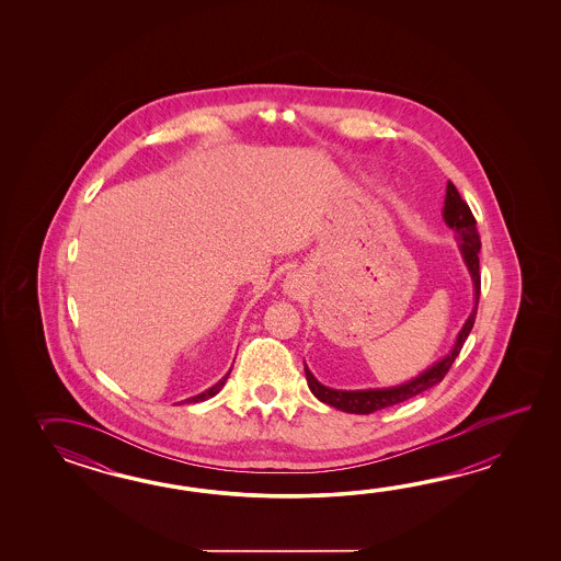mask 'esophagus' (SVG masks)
<instances>
[{"label":"esophagus","mask_w":561,"mask_h":561,"mask_svg":"<svg viewBox=\"0 0 561 561\" xmlns=\"http://www.w3.org/2000/svg\"><path fill=\"white\" fill-rule=\"evenodd\" d=\"M283 290H285L288 297L295 298L302 290V280L297 275H288L285 278V283H283Z\"/></svg>","instance_id":"obj_1"}]
</instances>
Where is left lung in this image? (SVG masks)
<instances>
[{"label": "left lung", "mask_w": 561, "mask_h": 561, "mask_svg": "<svg viewBox=\"0 0 561 561\" xmlns=\"http://www.w3.org/2000/svg\"><path fill=\"white\" fill-rule=\"evenodd\" d=\"M443 220L445 225L457 232V247L463 256L467 271L473 280V310L467 317L466 324L461 327V331L455 339V345L445 357L439 358L437 363H433L430 369L423 370L415 379L411 381L394 385V387H382V389H360V391H343V389H331L324 387L322 382L317 381V377L310 373L309 367L305 365V375L309 382L310 393L314 394L319 401L327 405L334 407L339 411L345 413H355V415H369L385 407L399 405L407 399L415 397V394L427 391L431 387L439 385L443 377L447 375V370L451 369L455 358L459 355L461 346L466 343L467 336L473 329L476 322L477 305H479V293H481V276H479V249H481V240L477 232V222L471 208L467 206L466 201L461 198V194L455 188L454 182H447V192H445V204H443Z\"/></svg>", "instance_id": "left-lung-1"}]
</instances>
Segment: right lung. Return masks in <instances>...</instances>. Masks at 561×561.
Here are the masks:
<instances>
[{
    "mask_svg": "<svg viewBox=\"0 0 561 561\" xmlns=\"http://www.w3.org/2000/svg\"><path fill=\"white\" fill-rule=\"evenodd\" d=\"M228 375L230 373H227L220 381L216 382V385H213L210 389H206V391H203L201 394H194V397H191V399H186V401H182V403H201V401H206V399H210V397H215L222 387H225V382H227Z\"/></svg>",
    "mask_w": 561,
    "mask_h": 561,
    "instance_id": "obj_1",
    "label": "right lung"
}]
</instances>
